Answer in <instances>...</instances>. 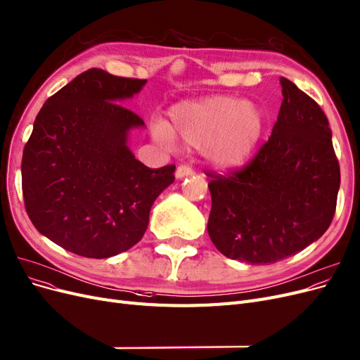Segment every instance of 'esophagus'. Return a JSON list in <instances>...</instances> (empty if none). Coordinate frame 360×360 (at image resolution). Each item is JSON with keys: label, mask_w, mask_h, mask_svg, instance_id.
Wrapping results in <instances>:
<instances>
[{"label": "esophagus", "mask_w": 360, "mask_h": 360, "mask_svg": "<svg viewBox=\"0 0 360 360\" xmlns=\"http://www.w3.org/2000/svg\"><path fill=\"white\" fill-rule=\"evenodd\" d=\"M193 174H195V171L191 167H188V165H180L176 169V177L177 179H183V177L193 176Z\"/></svg>", "instance_id": "1"}]
</instances>
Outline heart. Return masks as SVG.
<instances>
[{"label":"heart","instance_id":"b5f03b06","mask_svg":"<svg viewBox=\"0 0 360 360\" xmlns=\"http://www.w3.org/2000/svg\"><path fill=\"white\" fill-rule=\"evenodd\" d=\"M265 129V115L253 103L228 95L184 101L169 110V125L155 122L153 135L171 144L174 139L198 147L210 164L237 168L253 155Z\"/></svg>","mask_w":360,"mask_h":360}]
</instances>
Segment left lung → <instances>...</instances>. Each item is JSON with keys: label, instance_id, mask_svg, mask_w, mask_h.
<instances>
[{"label": "left lung", "instance_id": "left-lung-1", "mask_svg": "<svg viewBox=\"0 0 360 360\" xmlns=\"http://www.w3.org/2000/svg\"><path fill=\"white\" fill-rule=\"evenodd\" d=\"M283 103L271 137L249 164L228 174L207 172L216 249L252 265L274 264L304 250L335 214L340 164L323 110L280 77Z\"/></svg>", "mask_w": 360, "mask_h": 360}]
</instances>
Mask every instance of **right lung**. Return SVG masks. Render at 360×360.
Here are the masks:
<instances>
[{
  "mask_svg": "<svg viewBox=\"0 0 360 360\" xmlns=\"http://www.w3.org/2000/svg\"><path fill=\"white\" fill-rule=\"evenodd\" d=\"M144 84L91 68L37 115L22 156L23 201L37 231L62 249L94 259L129 250L174 181L176 165L152 169L128 147L144 122L117 103Z\"/></svg>",
  "mask_w": 360,
  "mask_h": 360,
  "instance_id": "1",
  "label": "right lung"
}]
</instances>
